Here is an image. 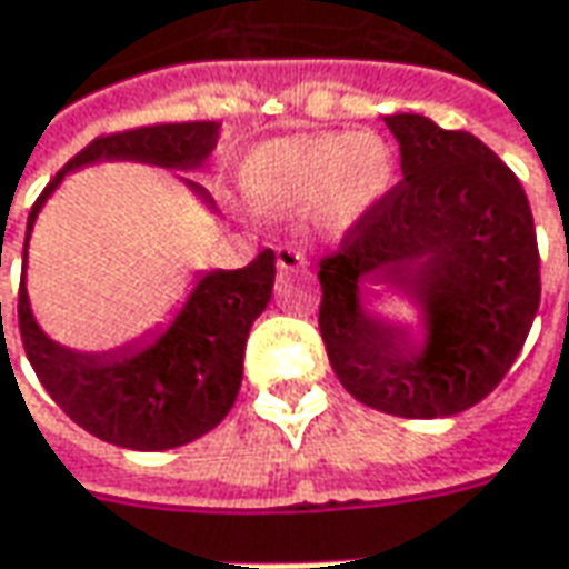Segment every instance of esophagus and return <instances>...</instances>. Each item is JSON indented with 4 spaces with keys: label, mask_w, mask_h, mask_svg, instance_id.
<instances>
[{
    "label": "esophagus",
    "mask_w": 569,
    "mask_h": 569,
    "mask_svg": "<svg viewBox=\"0 0 569 569\" xmlns=\"http://www.w3.org/2000/svg\"><path fill=\"white\" fill-rule=\"evenodd\" d=\"M278 272L281 274H295L303 272L307 269V252L295 247V243H284V247H278Z\"/></svg>",
    "instance_id": "esophagus-1"
}]
</instances>
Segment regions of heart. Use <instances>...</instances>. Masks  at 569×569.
I'll return each mask as SVG.
<instances>
[{
	"label": "heart",
	"instance_id": "heart-1",
	"mask_svg": "<svg viewBox=\"0 0 569 569\" xmlns=\"http://www.w3.org/2000/svg\"><path fill=\"white\" fill-rule=\"evenodd\" d=\"M396 187V151L377 132H295L252 148L240 189L259 211L317 206L329 224H355Z\"/></svg>",
	"mask_w": 569,
	"mask_h": 569
}]
</instances>
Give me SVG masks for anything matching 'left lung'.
<instances>
[{"mask_svg":"<svg viewBox=\"0 0 569 569\" xmlns=\"http://www.w3.org/2000/svg\"><path fill=\"white\" fill-rule=\"evenodd\" d=\"M402 183L319 262V332L341 386L396 418H449L513 367L541 297L529 199L481 139L386 117ZM402 296L416 332L376 300Z\"/></svg>","mask_w":569,"mask_h":569,"instance_id":"1","label":"left lung"}]
</instances>
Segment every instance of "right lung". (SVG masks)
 <instances>
[{"mask_svg":"<svg viewBox=\"0 0 569 569\" xmlns=\"http://www.w3.org/2000/svg\"><path fill=\"white\" fill-rule=\"evenodd\" d=\"M218 129V122H167L94 139L56 173L28 214L24 272L18 291V326L28 361L50 399L78 427L113 447L142 452L183 447L224 421L240 392L252 322L272 300L274 252L262 250L247 269L196 272L192 291L164 329H148L139 339L107 351H78L50 339L33 317L28 297L31 230L59 183L81 167L132 161L199 173L214 151ZM177 180L208 214H214L206 189L189 177Z\"/></svg>","mask_w":569,"mask_h":569,"instance_id":"1","label":"right lung"}]
</instances>
